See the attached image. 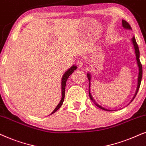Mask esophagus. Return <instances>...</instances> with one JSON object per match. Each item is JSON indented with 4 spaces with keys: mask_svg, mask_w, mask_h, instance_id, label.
<instances>
[{
    "mask_svg": "<svg viewBox=\"0 0 146 146\" xmlns=\"http://www.w3.org/2000/svg\"><path fill=\"white\" fill-rule=\"evenodd\" d=\"M77 65H78L79 67H83V66H84V65H83V62L81 61V60H79V61H77Z\"/></svg>",
    "mask_w": 146,
    "mask_h": 146,
    "instance_id": "obj_1",
    "label": "esophagus"
}]
</instances>
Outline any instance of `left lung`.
<instances>
[{
    "label": "left lung",
    "instance_id": "left-lung-1",
    "mask_svg": "<svg viewBox=\"0 0 146 146\" xmlns=\"http://www.w3.org/2000/svg\"><path fill=\"white\" fill-rule=\"evenodd\" d=\"M122 27H123L125 29H128V30H131V27H130V25H129V23H128L127 22H126V21H124V20H122ZM131 42H132V44H133V45L134 50H135V58H136L137 67H138V69H139V73H138V76H137L138 77H137V89H136V91H135V94H134V96L133 97V98H132L131 102L133 100V99L135 98V97L136 96L137 92H138L139 88V87H140L141 78H142V65H141V64L140 63V61H139V47H138V46H137L136 40H135V37H134V36H133V38H131ZM87 77H88V79H89V98H90L91 100L92 101L93 103H94V104L96 105L97 107H98V108H100V109H102V110H106V111H112V110H108V109H106V108H104V107L101 106L100 105H99L98 103L96 102V101L94 100V98H93V96H91V91H90L91 80V75L90 73H87ZM131 102H130V103H131ZM130 103H129V104H130Z\"/></svg>",
    "mask_w": 146,
    "mask_h": 146
}]
</instances>
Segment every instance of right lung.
Returning <instances> with one entry per match:
<instances>
[{
  "label": "right lung",
  "instance_id": "right-lung-1",
  "mask_svg": "<svg viewBox=\"0 0 146 146\" xmlns=\"http://www.w3.org/2000/svg\"><path fill=\"white\" fill-rule=\"evenodd\" d=\"M76 69H77V66L73 65L72 67H70L67 71L65 72V73H64L63 77H62V79H61V93H62L61 100V101H60V102L59 103V104H58L57 107L55 108V110L53 111V112H52L50 115H51V114H53L55 112L59 110L60 108H61L62 104H63L64 99H65V91L66 82H67V80L68 79V78H69V77L72 74V73H73V71H74L75 70H76Z\"/></svg>",
  "mask_w": 146,
  "mask_h": 146
}]
</instances>
